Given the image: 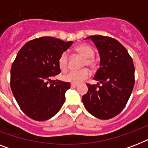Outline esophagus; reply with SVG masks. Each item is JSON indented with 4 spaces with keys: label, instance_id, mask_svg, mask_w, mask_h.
I'll return each instance as SVG.
<instances>
[{
    "label": "esophagus",
    "instance_id": "obj_1",
    "mask_svg": "<svg viewBox=\"0 0 148 148\" xmlns=\"http://www.w3.org/2000/svg\"><path fill=\"white\" fill-rule=\"evenodd\" d=\"M78 86V84H71V88H77Z\"/></svg>",
    "mask_w": 148,
    "mask_h": 148
}]
</instances>
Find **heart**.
I'll return each mask as SVG.
<instances>
[{"instance_id": "obj_1", "label": "heart", "mask_w": 148, "mask_h": 148, "mask_svg": "<svg viewBox=\"0 0 148 148\" xmlns=\"http://www.w3.org/2000/svg\"><path fill=\"white\" fill-rule=\"evenodd\" d=\"M75 51L80 53L84 58H85V61L84 62V66H93L94 60L92 57L94 56V50L90 45L86 44H81L77 45L75 47ZM58 64L60 69L62 71H65L67 69V53L66 52H63L58 60ZM90 75V73L88 69H83L79 71H71L68 74H65L63 78L65 81L71 82L72 84H80L82 81L88 78Z\"/></svg>"}]
</instances>
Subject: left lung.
Listing matches in <instances>:
<instances>
[{
    "label": "left lung",
    "instance_id": "obj_1",
    "mask_svg": "<svg viewBox=\"0 0 148 148\" xmlns=\"http://www.w3.org/2000/svg\"><path fill=\"white\" fill-rule=\"evenodd\" d=\"M90 39L98 50L100 67L94 80L101 84H89L82 101L88 112L95 117L108 120L121 112L134 85V66L128 52L114 38L101 35Z\"/></svg>",
    "mask_w": 148,
    "mask_h": 148
}]
</instances>
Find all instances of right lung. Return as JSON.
Instances as JSON below:
<instances>
[{
    "instance_id": "right-lung-1",
    "label": "right lung",
    "mask_w": 148,
    "mask_h": 148,
    "mask_svg": "<svg viewBox=\"0 0 148 148\" xmlns=\"http://www.w3.org/2000/svg\"><path fill=\"white\" fill-rule=\"evenodd\" d=\"M72 44L42 37L28 41L18 51L10 69V88L22 111L31 119H50L64 103L71 84L52 82L50 77L60 74L59 58Z\"/></svg>"
}]
</instances>
